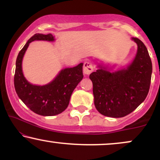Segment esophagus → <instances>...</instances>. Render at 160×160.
<instances>
[{
	"mask_svg": "<svg viewBox=\"0 0 160 160\" xmlns=\"http://www.w3.org/2000/svg\"><path fill=\"white\" fill-rule=\"evenodd\" d=\"M93 71V65L91 62H86L83 65V72L86 75L90 74Z\"/></svg>",
	"mask_w": 160,
	"mask_h": 160,
	"instance_id": "1",
	"label": "esophagus"
}]
</instances>
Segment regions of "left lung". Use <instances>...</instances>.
I'll use <instances>...</instances> for the list:
<instances>
[{"mask_svg": "<svg viewBox=\"0 0 160 160\" xmlns=\"http://www.w3.org/2000/svg\"><path fill=\"white\" fill-rule=\"evenodd\" d=\"M132 40L138 46L132 61L113 71V66L98 65L89 75L92 82L94 104L105 117H123L135 111L148 94L152 75V62L141 40Z\"/></svg>", "mask_w": 160, "mask_h": 160, "instance_id": "obj_1", "label": "left lung"}]
</instances>
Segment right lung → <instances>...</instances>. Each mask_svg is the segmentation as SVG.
<instances>
[{
    "label": "right lung",
    "instance_id": "1",
    "mask_svg": "<svg viewBox=\"0 0 160 160\" xmlns=\"http://www.w3.org/2000/svg\"><path fill=\"white\" fill-rule=\"evenodd\" d=\"M52 34H36L27 41L19 52L16 62L14 86L19 98L31 111L41 116H55L68 106L71 95L83 78L82 65L62 69L52 81L45 85H34L25 78L22 60L29 43L34 40L55 41Z\"/></svg>",
    "mask_w": 160,
    "mask_h": 160
}]
</instances>
